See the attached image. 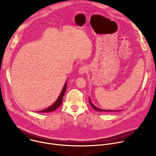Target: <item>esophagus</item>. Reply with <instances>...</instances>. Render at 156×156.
I'll use <instances>...</instances> for the list:
<instances>
[{"instance_id": "1", "label": "esophagus", "mask_w": 156, "mask_h": 156, "mask_svg": "<svg viewBox=\"0 0 156 156\" xmlns=\"http://www.w3.org/2000/svg\"><path fill=\"white\" fill-rule=\"evenodd\" d=\"M87 71H88V69L87 67V66L83 65L82 66H81V67L80 68L78 72H79V73L80 75H83V74L86 73Z\"/></svg>"}]
</instances>
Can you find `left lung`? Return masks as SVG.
<instances>
[{"label":"left lung","instance_id":"1","mask_svg":"<svg viewBox=\"0 0 156 156\" xmlns=\"http://www.w3.org/2000/svg\"><path fill=\"white\" fill-rule=\"evenodd\" d=\"M89 102H90V105H91V107H92L95 110L99 111V112H117V111H120V110H104V109L99 108L96 107L92 103V102H91V100H90V98H89Z\"/></svg>","mask_w":156,"mask_h":156}]
</instances>
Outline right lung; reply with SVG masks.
I'll list each match as a JSON object with an SVG mask.
<instances>
[{
  "label": "right lung",
  "instance_id": "1",
  "mask_svg": "<svg viewBox=\"0 0 156 156\" xmlns=\"http://www.w3.org/2000/svg\"><path fill=\"white\" fill-rule=\"evenodd\" d=\"M66 86H67V83H66V82L65 83L64 86H63V87L62 89V90L60 94V96H58V99H57V101L52 105H51L50 107H49L48 108H46V109H44L42 110H41V111H39L38 112H41V113H47V112H52V111L56 110L57 108H58L60 105L62 104V99H63V96L65 94V93L66 91Z\"/></svg>",
  "mask_w": 156,
  "mask_h": 156
}]
</instances>
